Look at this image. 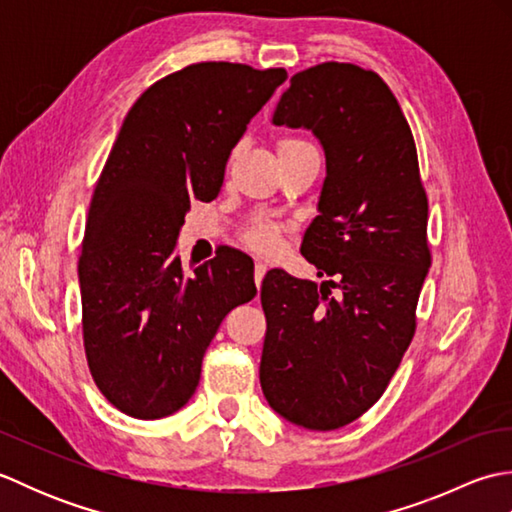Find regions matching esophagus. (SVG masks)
Masks as SVG:
<instances>
[{
  "label": "esophagus",
  "instance_id": "obj_1",
  "mask_svg": "<svg viewBox=\"0 0 512 512\" xmlns=\"http://www.w3.org/2000/svg\"><path fill=\"white\" fill-rule=\"evenodd\" d=\"M266 270H268V266H266L264 262H257V264H255V284H257V288L262 286V279H264V275H266Z\"/></svg>",
  "mask_w": 512,
  "mask_h": 512
}]
</instances>
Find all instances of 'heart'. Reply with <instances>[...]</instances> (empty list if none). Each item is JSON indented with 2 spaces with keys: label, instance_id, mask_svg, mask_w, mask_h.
<instances>
[{
  "label": "heart",
  "instance_id": "obj_1",
  "mask_svg": "<svg viewBox=\"0 0 512 512\" xmlns=\"http://www.w3.org/2000/svg\"><path fill=\"white\" fill-rule=\"evenodd\" d=\"M277 239H279L277 228L262 226V228H257V231L250 233L248 242L253 244L255 248H259V250H270L273 246H277Z\"/></svg>",
  "mask_w": 512,
  "mask_h": 512
}]
</instances>
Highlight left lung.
I'll use <instances>...</instances> for the list:
<instances>
[{
  "label": "left lung",
  "instance_id": "left-lung-1",
  "mask_svg": "<svg viewBox=\"0 0 512 512\" xmlns=\"http://www.w3.org/2000/svg\"><path fill=\"white\" fill-rule=\"evenodd\" d=\"M273 123L308 129L323 147L319 215L301 255L334 281L279 268L264 277L259 383L281 418L332 431L383 396L416 332L431 266L427 195L407 118L372 70L328 61L297 72Z\"/></svg>",
  "mask_w": 512,
  "mask_h": 512
}]
</instances>
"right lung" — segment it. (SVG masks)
Returning <instances> with one entry per match:
<instances>
[{
	"instance_id": "1",
	"label": "right lung",
	"mask_w": 512,
	"mask_h": 512,
	"mask_svg": "<svg viewBox=\"0 0 512 512\" xmlns=\"http://www.w3.org/2000/svg\"><path fill=\"white\" fill-rule=\"evenodd\" d=\"M286 76L193 63L125 116L90 202L79 286L92 378L127 416L158 420L187 405L222 319L257 295L242 250L187 273L176 244L191 200L217 198L233 147Z\"/></svg>"
}]
</instances>
